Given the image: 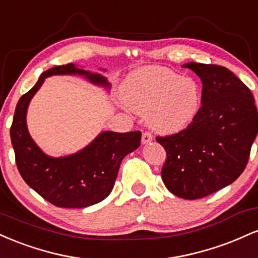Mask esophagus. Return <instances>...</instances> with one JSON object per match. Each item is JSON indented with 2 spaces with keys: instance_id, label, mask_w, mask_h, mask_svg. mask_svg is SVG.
<instances>
[{
  "instance_id": "34e87169",
  "label": "esophagus",
  "mask_w": 258,
  "mask_h": 258,
  "mask_svg": "<svg viewBox=\"0 0 258 258\" xmlns=\"http://www.w3.org/2000/svg\"><path fill=\"white\" fill-rule=\"evenodd\" d=\"M153 141V136H152V133H149V132H144L143 135H142V143L143 144H148V143H150V142Z\"/></svg>"
}]
</instances>
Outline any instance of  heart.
<instances>
[{
    "label": "heart",
    "instance_id": "1",
    "mask_svg": "<svg viewBox=\"0 0 258 258\" xmlns=\"http://www.w3.org/2000/svg\"><path fill=\"white\" fill-rule=\"evenodd\" d=\"M122 96L132 110L147 116L149 126L162 135L184 131L203 106V88L197 80L161 67L133 72Z\"/></svg>",
    "mask_w": 258,
    "mask_h": 258
}]
</instances>
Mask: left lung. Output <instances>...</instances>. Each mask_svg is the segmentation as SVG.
<instances>
[{
    "label": "left lung",
    "mask_w": 258,
    "mask_h": 258,
    "mask_svg": "<svg viewBox=\"0 0 258 258\" xmlns=\"http://www.w3.org/2000/svg\"><path fill=\"white\" fill-rule=\"evenodd\" d=\"M203 82V106L184 131L158 137L167 159L165 185L176 197L195 200L229 185L245 170L258 132L252 93L229 69L186 63Z\"/></svg>",
    "instance_id": "8db88e82"
}]
</instances>
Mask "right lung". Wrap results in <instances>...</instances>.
<instances>
[{
	"label": "right lung",
	"instance_id": "1",
	"mask_svg": "<svg viewBox=\"0 0 258 258\" xmlns=\"http://www.w3.org/2000/svg\"><path fill=\"white\" fill-rule=\"evenodd\" d=\"M54 75L81 76L108 92L111 87L102 74L75 64L51 68L42 73L36 85L18 102L11 127L12 146L18 170L26 184L53 205L82 209L100 203L111 193L121 161L141 146L142 133L103 131L79 152L58 158L47 155L31 138L26 114L32 97L44 80Z\"/></svg>",
	"mask_w": 258,
	"mask_h": 258
}]
</instances>
